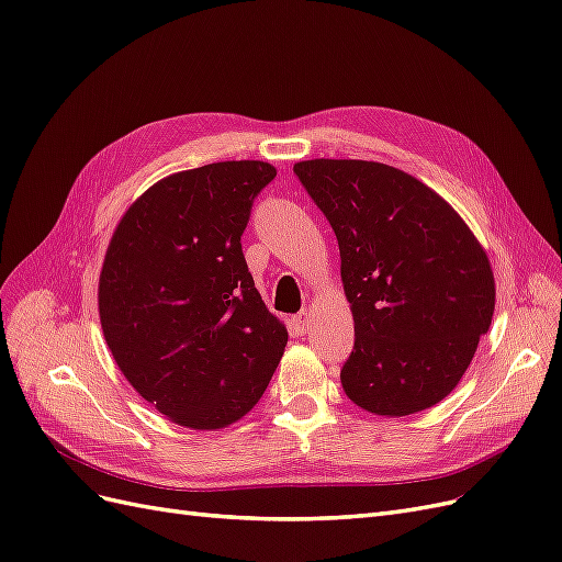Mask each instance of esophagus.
Segmentation results:
<instances>
[{
    "label": "esophagus",
    "instance_id": "esophagus-1",
    "mask_svg": "<svg viewBox=\"0 0 562 562\" xmlns=\"http://www.w3.org/2000/svg\"><path fill=\"white\" fill-rule=\"evenodd\" d=\"M310 323H312V318H310L307 312H300L297 316H293V328H295L297 335L307 333V330H310Z\"/></svg>",
    "mask_w": 562,
    "mask_h": 562
}]
</instances>
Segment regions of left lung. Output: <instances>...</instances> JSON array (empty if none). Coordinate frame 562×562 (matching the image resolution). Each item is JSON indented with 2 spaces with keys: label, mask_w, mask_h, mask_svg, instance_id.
<instances>
[{
  "label": "left lung",
  "mask_w": 562,
  "mask_h": 562,
  "mask_svg": "<svg viewBox=\"0 0 562 562\" xmlns=\"http://www.w3.org/2000/svg\"><path fill=\"white\" fill-rule=\"evenodd\" d=\"M328 217L353 314L339 372L368 413L405 417L443 401L495 312L483 246L431 187L394 166L312 159L293 166Z\"/></svg>",
  "instance_id": "1"
}]
</instances>
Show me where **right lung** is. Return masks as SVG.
I'll list each match as a JSON object with an SVG mask.
<instances>
[{
	"mask_svg": "<svg viewBox=\"0 0 562 562\" xmlns=\"http://www.w3.org/2000/svg\"><path fill=\"white\" fill-rule=\"evenodd\" d=\"M277 178L267 161H217L151 184L105 252L98 310L119 370L180 427L223 429L260 401L288 330L248 271L241 234Z\"/></svg>",
	"mask_w": 562,
	"mask_h": 562,
	"instance_id": "obj_1",
	"label": "right lung"
}]
</instances>
